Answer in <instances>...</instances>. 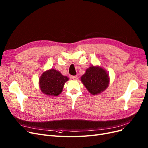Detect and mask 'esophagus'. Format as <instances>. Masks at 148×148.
Wrapping results in <instances>:
<instances>
[{
	"mask_svg": "<svg viewBox=\"0 0 148 148\" xmlns=\"http://www.w3.org/2000/svg\"><path fill=\"white\" fill-rule=\"evenodd\" d=\"M71 78L73 80H77V75H73V76L71 77Z\"/></svg>",
	"mask_w": 148,
	"mask_h": 148,
	"instance_id": "obj_1",
	"label": "esophagus"
}]
</instances>
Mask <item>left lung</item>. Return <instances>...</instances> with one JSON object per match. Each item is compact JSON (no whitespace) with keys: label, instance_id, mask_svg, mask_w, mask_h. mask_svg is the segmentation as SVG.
I'll return each mask as SVG.
<instances>
[{"label":"left lung","instance_id":"1","mask_svg":"<svg viewBox=\"0 0 148 148\" xmlns=\"http://www.w3.org/2000/svg\"><path fill=\"white\" fill-rule=\"evenodd\" d=\"M81 81L90 93L97 95L108 88L110 78L103 68L99 66H91L81 77Z\"/></svg>","mask_w":148,"mask_h":148}]
</instances>
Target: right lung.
<instances>
[{
	"label": "right lung",
	"instance_id": "add662e5",
	"mask_svg": "<svg viewBox=\"0 0 148 148\" xmlns=\"http://www.w3.org/2000/svg\"><path fill=\"white\" fill-rule=\"evenodd\" d=\"M69 79L59 71L51 69L44 72L39 79V86L42 92L47 95L57 96L62 92L63 86Z\"/></svg>",
	"mask_w": 148,
	"mask_h": 148
}]
</instances>
